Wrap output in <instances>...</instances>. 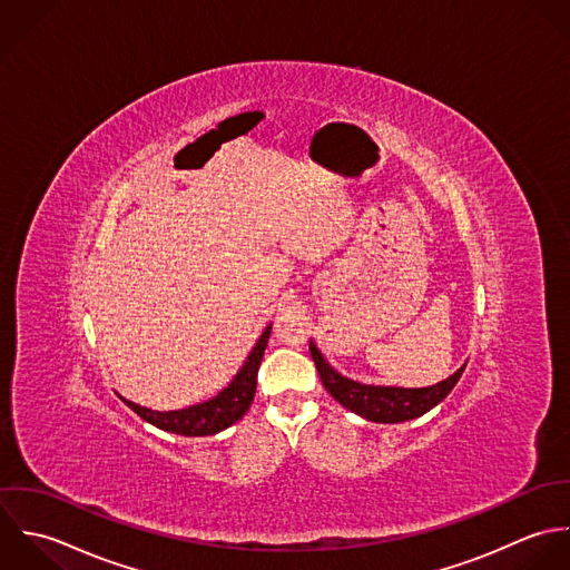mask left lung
Segmentation results:
<instances>
[{
    "label": "left lung",
    "mask_w": 570,
    "mask_h": 570,
    "mask_svg": "<svg viewBox=\"0 0 570 570\" xmlns=\"http://www.w3.org/2000/svg\"><path fill=\"white\" fill-rule=\"evenodd\" d=\"M311 354L317 365V372L322 376L324 387L331 392L335 401H340L345 410L358 414L365 421L372 423H405L412 419H419L428 414L432 407H436L441 401L448 399V394L454 390L458 379L464 372V365L458 367L452 376L436 385L428 387H396V385H367L352 381L337 372L322 350L311 340Z\"/></svg>",
    "instance_id": "8db88e82"
}]
</instances>
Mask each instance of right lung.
<instances>
[{"label":"right lung","mask_w":570,"mask_h":570,"mask_svg":"<svg viewBox=\"0 0 570 570\" xmlns=\"http://www.w3.org/2000/svg\"><path fill=\"white\" fill-rule=\"evenodd\" d=\"M271 328H273V324H268L264 328V333L259 335V340L248 352V356L242 363V367L237 370V374L228 381L227 387L220 390L209 401H203V403H196V405H189L183 410L158 412V410H149L138 403H131L122 396L120 399L142 421L151 423L154 428H158L163 432L178 434V436H191V439L194 436H214V434L230 428L235 421H239L246 414V410L250 407L255 387H257V370H259L266 343L271 337Z\"/></svg>","instance_id":"right-lung-1"}]
</instances>
